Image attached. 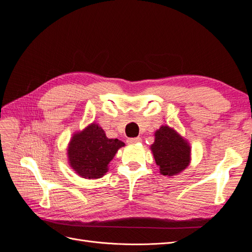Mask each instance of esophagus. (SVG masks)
<instances>
[{
    "label": "esophagus",
    "instance_id": "obj_1",
    "mask_svg": "<svg viewBox=\"0 0 252 252\" xmlns=\"http://www.w3.org/2000/svg\"><path fill=\"white\" fill-rule=\"evenodd\" d=\"M142 140L141 138H130L127 140V143L128 144H136V143H140Z\"/></svg>",
    "mask_w": 252,
    "mask_h": 252
}]
</instances>
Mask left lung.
I'll use <instances>...</instances> for the list:
<instances>
[{
  "instance_id": "left-lung-1",
  "label": "left lung",
  "mask_w": 252,
  "mask_h": 252,
  "mask_svg": "<svg viewBox=\"0 0 252 252\" xmlns=\"http://www.w3.org/2000/svg\"><path fill=\"white\" fill-rule=\"evenodd\" d=\"M159 173L173 177L185 170L191 161V147L175 129L162 125L155 132V142L150 146Z\"/></svg>"
}]
</instances>
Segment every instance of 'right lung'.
Segmentation results:
<instances>
[{
  "mask_svg": "<svg viewBox=\"0 0 252 252\" xmlns=\"http://www.w3.org/2000/svg\"><path fill=\"white\" fill-rule=\"evenodd\" d=\"M125 143L108 139L94 122L75 131L67 146L68 164L83 179H100L108 171L109 163Z\"/></svg>",
  "mask_w": 252,
  "mask_h": 252,
  "instance_id": "obj_1",
  "label": "right lung"
}]
</instances>
